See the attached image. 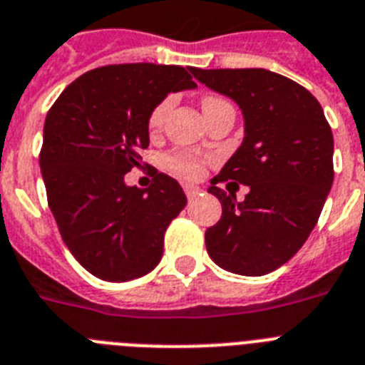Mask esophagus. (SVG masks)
<instances>
[{
  "instance_id": "1",
  "label": "esophagus",
  "mask_w": 365,
  "mask_h": 365,
  "mask_svg": "<svg viewBox=\"0 0 365 365\" xmlns=\"http://www.w3.org/2000/svg\"><path fill=\"white\" fill-rule=\"evenodd\" d=\"M183 191H185L187 198H195L198 192H200V187H197V185H191V183H185V185H183Z\"/></svg>"
}]
</instances>
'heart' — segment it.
<instances>
[{
  "label": "heart",
  "mask_w": 365,
  "mask_h": 365,
  "mask_svg": "<svg viewBox=\"0 0 365 365\" xmlns=\"http://www.w3.org/2000/svg\"><path fill=\"white\" fill-rule=\"evenodd\" d=\"M222 103H228L225 98L220 96H204L202 98V111H206V109H211V107L222 106ZM168 109H170V98H165L158 106L150 111L148 115V130L150 131H158L163 124L165 116H167ZM165 165L168 167V170H173L174 174L183 178H200L202 173H204V159L197 158V155L187 154V152H173V154H168L165 158Z\"/></svg>",
  "instance_id": "obj_1"
}]
</instances>
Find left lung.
Wrapping results in <instances>:
<instances>
[{
  "label": "left lung",
  "mask_w": 365,
  "mask_h": 365,
  "mask_svg": "<svg viewBox=\"0 0 365 365\" xmlns=\"http://www.w3.org/2000/svg\"><path fill=\"white\" fill-rule=\"evenodd\" d=\"M232 98L245 116V139L207 192L222 206L206 230L211 259L235 274L262 277L293 258L317 225L334 180V139L323 107L293 79L263 68H191ZM235 179L243 202L216 187Z\"/></svg>",
  "instance_id": "obj_1"
}]
</instances>
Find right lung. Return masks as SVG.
<instances>
[{
    "instance_id": "right-lung-1",
    "label": "right lung",
    "mask_w": 365,
    "mask_h": 365,
    "mask_svg": "<svg viewBox=\"0 0 365 365\" xmlns=\"http://www.w3.org/2000/svg\"><path fill=\"white\" fill-rule=\"evenodd\" d=\"M178 64L130 63L88 70L46 115L41 170L64 245L107 282L145 277L163 256L168 225L187 198L154 168L148 189L128 187L148 148V115L168 93L195 88Z\"/></svg>"
}]
</instances>
